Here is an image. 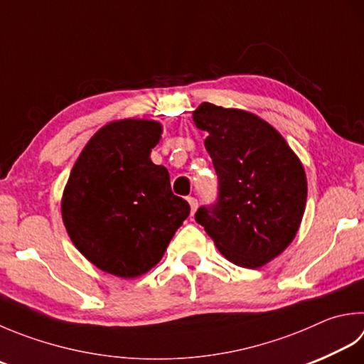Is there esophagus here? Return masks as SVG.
I'll use <instances>...</instances> for the list:
<instances>
[{
    "label": "esophagus",
    "instance_id": "34e87169",
    "mask_svg": "<svg viewBox=\"0 0 364 364\" xmlns=\"http://www.w3.org/2000/svg\"><path fill=\"white\" fill-rule=\"evenodd\" d=\"M188 203H190L191 215H193L195 212H196V209H198V200H196V198H193V196H190V198H188Z\"/></svg>",
    "mask_w": 364,
    "mask_h": 364
}]
</instances>
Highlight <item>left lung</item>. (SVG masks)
<instances>
[{"mask_svg":"<svg viewBox=\"0 0 364 364\" xmlns=\"http://www.w3.org/2000/svg\"><path fill=\"white\" fill-rule=\"evenodd\" d=\"M195 125L218 177L214 204L195 218L231 263L255 269L280 255L303 220L307 181L303 164L276 128L241 109L203 102Z\"/></svg>","mask_w":364,"mask_h":364,"instance_id":"1","label":"left lung"}]
</instances>
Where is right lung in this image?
Wrapping results in <instances>:
<instances>
[{
    "mask_svg": "<svg viewBox=\"0 0 364 364\" xmlns=\"http://www.w3.org/2000/svg\"><path fill=\"white\" fill-rule=\"evenodd\" d=\"M161 132L154 120L107 123L80 152L63 191L61 215L73 244L117 277L152 269L190 214L171 190L168 169L150 160Z\"/></svg>",
    "mask_w": 364,
    "mask_h": 364,
    "instance_id": "add662e5",
    "label": "right lung"
}]
</instances>
